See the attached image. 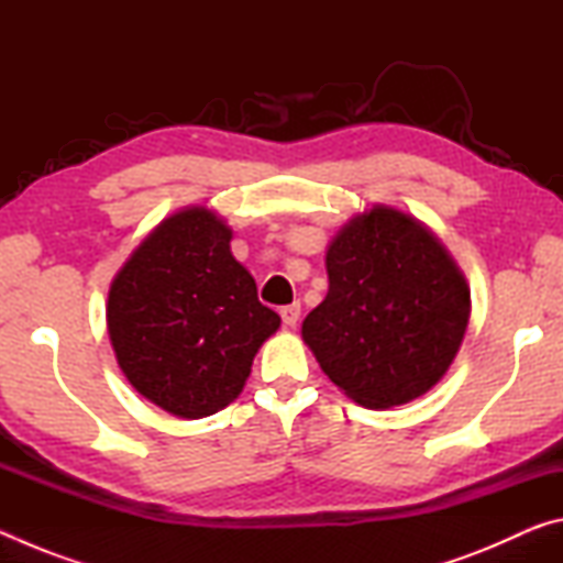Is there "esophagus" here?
<instances>
[{"mask_svg": "<svg viewBox=\"0 0 563 563\" xmlns=\"http://www.w3.org/2000/svg\"><path fill=\"white\" fill-rule=\"evenodd\" d=\"M280 318H283V322H285V325H288V328L298 325V320H300V302L283 305V308H280Z\"/></svg>", "mask_w": 563, "mask_h": 563, "instance_id": "34e87169", "label": "esophagus"}]
</instances>
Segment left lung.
Returning <instances> with one entry per match:
<instances>
[{
    "label": "left lung",
    "instance_id": "8db88e82",
    "mask_svg": "<svg viewBox=\"0 0 563 563\" xmlns=\"http://www.w3.org/2000/svg\"><path fill=\"white\" fill-rule=\"evenodd\" d=\"M330 288L302 340L362 407L405 405L450 369L470 322V285L417 218L387 206L355 216L325 253Z\"/></svg>",
    "mask_w": 563,
    "mask_h": 563
}]
</instances>
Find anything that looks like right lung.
Here are the masks:
<instances>
[{"instance_id":"1","label":"right lung","mask_w":563,"mask_h":563,"mask_svg":"<svg viewBox=\"0 0 563 563\" xmlns=\"http://www.w3.org/2000/svg\"><path fill=\"white\" fill-rule=\"evenodd\" d=\"M231 238L213 211L184 208L144 238L109 288L119 367L139 395L184 419L231 405L255 352L280 328L233 258Z\"/></svg>"}]
</instances>
